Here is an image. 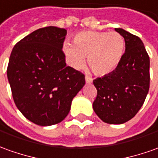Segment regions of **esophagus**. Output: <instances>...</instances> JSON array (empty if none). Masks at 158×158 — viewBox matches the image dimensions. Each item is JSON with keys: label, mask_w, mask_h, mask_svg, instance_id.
I'll return each mask as SVG.
<instances>
[{"label": "esophagus", "mask_w": 158, "mask_h": 158, "mask_svg": "<svg viewBox=\"0 0 158 158\" xmlns=\"http://www.w3.org/2000/svg\"><path fill=\"white\" fill-rule=\"evenodd\" d=\"M85 81L87 83H89V84H90V83H92V81H93V79H92V77H85Z\"/></svg>", "instance_id": "obj_1"}]
</instances>
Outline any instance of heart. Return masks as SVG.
<instances>
[{
  "mask_svg": "<svg viewBox=\"0 0 158 158\" xmlns=\"http://www.w3.org/2000/svg\"><path fill=\"white\" fill-rule=\"evenodd\" d=\"M74 44L65 42L64 44L69 64L81 68L88 56V64L99 76L113 72L119 64L125 50L124 38L116 31H81L75 36Z\"/></svg>",
  "mask_w": 158,
  "mask_h": 158,
  "instance_id": "heart-1",
  "label": "heart"
}]
</instances>
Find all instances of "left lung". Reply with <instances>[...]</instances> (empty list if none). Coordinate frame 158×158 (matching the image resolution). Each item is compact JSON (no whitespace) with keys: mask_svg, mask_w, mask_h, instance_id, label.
Listing matches in <instances>:
<instances>
[{"mask_svg":"<svg viewBox=\"0 0 158 158\" xmlns=\"http://www.w3.org/2000/svg\"><path fill=\"white\" fill-rule=\"evenodd\" d=\"M126 43V52L113 72L93 81L97 96L94 111L103 122L126 123L135 116L150 88V57L142 40L122 28H115Z\"/></svg>","mask_w":158,"mask_h":158,"instance_id":"left-lung-1","label":"left lung"}]
</instances>
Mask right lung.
<instances>
[{
  "label": "right lung",
  "instance_id": "1",
  "mask_svg": "<svg viewBox=\"0 0 158 158\" xmlns=\"http://www.w3.org/2000/svg\"><path fill=\"white\" fill-rule=\"evenodd\" d=\"M67 31L47 27L15 44L6 69L12 95L21 114L36 125L60 123L73 98L85 84L84 75L66 65L63 45Z\"/></svg>",
  "mask_w": 158,
  "mask_h": 158
}]
</instances>
